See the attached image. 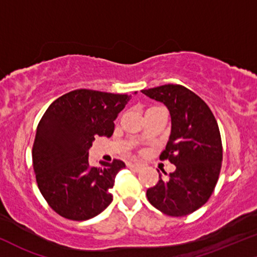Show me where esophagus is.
<instances>
[{"label":"esophagus","mask_w":257,"mask_h":257,"mask_svg":"<svg viewBox=\"0 0 257 257\" xmlns=\"http://www.w3.org/2000/svg\"><path fill=\"white\" fill-rule=\"evenodd\" d=\"M128 167L131 168V170H133V171L139 172V171H141L142 165H140V164H134V162H128Z\"/></svg>","instance_id":"34e87169"}]
</instances>
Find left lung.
Segmentation results:
<instances>
[{"instance_id": "obj_1", "label": "left lung", "mask_w": 257, "mask_h": 257, "mask_svg": "<svg viewBox=\"0 0 257 257\" xmlns=\"http://www.w3.org/2000/svg\"><path fill=\"white\" fill-rule=\"evenodd\" d=\"M142 93L170 110L172 132L160 160L177 167L168 179L159 175L157 185L147 190V198L165 215L187 216L209 200L218 181L223 160L218 124L209 105L179 84L152 87Z\"/></svg>"}]
</instances>
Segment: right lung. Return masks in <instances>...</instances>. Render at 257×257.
Returning a JSON list of instances; mask_svg holds the SVG:
<instances>
[{"mask_svg":"<svg viewBox=\"0 0 257 257\" xmlns=\"http://www.w3.org/2000/svg\"><path fill=\"white\" fill-rule=\"evenodd\" d=\"M136 93V92H134ZM131 95L78 89L54 100L38 124L32 149L39 190L54 212L71 220L99 215L112 201L110 188L124 162L89 164L95 136L110 138Z\"/></svg>","mask_w":257,"mask_h":257,"instance_id":"1","label":"right lung"}]
</instances>
